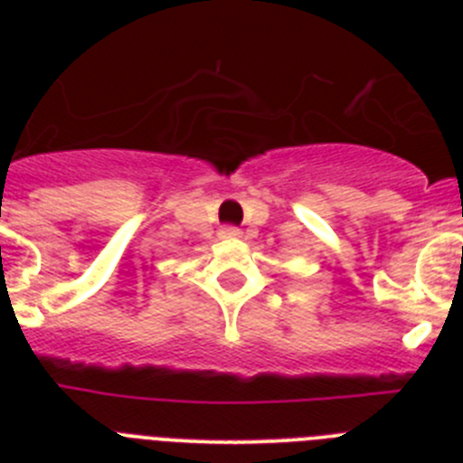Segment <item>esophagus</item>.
I'll return each mask as SVG.
<instances>
[{
    "label": "esophagus",
    "instance_id": "1",
    "mask_svg": "<svg viewBox=\"0 0 463 463\" xmlns=\"http://www.w3.org/2000/svg\"><path fill=\"white\" fill-rule=\"evenodd\" d=\"M220 236H222V239H229V241H236V239H241V229L224 227L222 232H220Z\"/></svg>",
    "mask_w": 463,
    "mask_h": 463
}]
</instances>
